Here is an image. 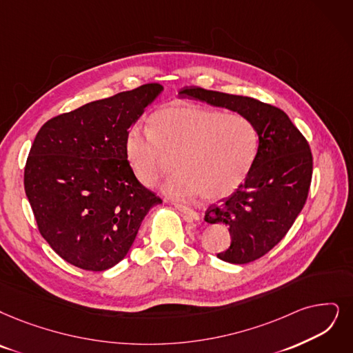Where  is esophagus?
Masks as SVG:
<instances>
[{
  "label": "esophagus",
  "instance_id": "1",
  "mask_svg": "<svg viewBox=\"0 0 353 353\" xmlns=\"http://www.w3.org/2000/svg\"><path fill=\"white\" fill-rule=\"evenodd\" d=\"M175 207L181 211L182 214H185V216H187V217H190L191 220H199V219H200V214L196 213L195 210H192V208H190V207H187V205H182V204L175 203Z\"/></svg>",
  "mask_w": 353,
  "mask_h": 353
}]
</instances>
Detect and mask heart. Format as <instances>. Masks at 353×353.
Instances as JSON below:
<instances>
[{"label":"heart","mask_w":353,"mask_h":353,"mask_svg":"<svg viewBox=\"0 0 353 353\" xmlns=\"http://www.w3.org/2000/svg\"><path fill=\"white\" fill-rule=\"evenodd\" d=\"M259 149L255 123L241 112L178 104L154 112L149 130L136 125L124 142L134 178L153 187L172 158L176 169L165 192L179 200L216 201L246 181Z\"/></svg>","instance_id":"b5f03b06"}]
</instances>
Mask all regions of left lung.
<instances>
[{
  "mask_svg": "<svg viewBox=\"0 0 353 353\" xmlns=\"http://www.w3.org/2000/svg\"><path fill=\"white\" fill-rule=\"evenodd\" d=\"M179 95L241 112L256 125L259 149L250 174L205 211L207 223L229 225L232 242L217 253L219 259L239 265L256 261L283 241L305 204L313 175L307 139L283 110L255 98L200 87H187Z\"/></svg>",
  "mask_w": 353,
  "mask_h": 353,
  "instance_id": "left-lung-1",
  "label": "left lung"
}]
</instances>
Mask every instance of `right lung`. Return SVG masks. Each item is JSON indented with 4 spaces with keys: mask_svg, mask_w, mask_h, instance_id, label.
I'll use <instances>...</instances> for the list:
<instances>
[{
    "mask_svg": "<svg viewBox=\"0 0 353 353\" xmlns=\"http://www.w3.org/2000/svg\"><path fill=\"white\" fill-rule=\"evenodd\" d=\"M162 85L145 83L63 112L36 134L24 190L40 234L85 271H105L133 245L148 211L162 200L134 178L124 142Z\"/></svg>",
    "mask_w": 353,
    "mask_h": 353,
    "instance_id": "obj_1",
    "label": "right lung"
}]
</instances>
